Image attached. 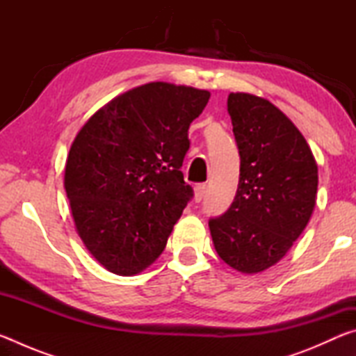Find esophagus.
Masks as SVG:
<instances>
[{"label": "esophagus", "mask_w": 356, "mask_h": 356, "mask_svg": "<svg viewBox=\"0 0 356 356\" xmlns=\"http://www.w3.org/2000/svg\"><path fill=\"white\" fill-rule=\"evenodd\" d=\"M206 191H207V185L206 184H197L195 186V200H196V202L202 201V197L206 196Z\"/></svg>", "instance_id": "esophagus-1"}]
</instances>
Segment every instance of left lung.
I'll use <instances>...</instances> for the list:
<instances>
[{"label":"left lung","instance_id":"left-lung-1","mask_svg":"<svg viewBox=\"0 0 356 356\" xmlns=\"http://www.w3.org/2000/svg\"><path fill=\"white\" fill-rule=\"evenodd\" d=\"M227 111L240 155L234 202L209 220L218 256L242 273L272 267L308 225L317 195V165L284 113L256 95L229 94Z\"/></svg>","mask_w":356,"mask_h":356}]
</instances>
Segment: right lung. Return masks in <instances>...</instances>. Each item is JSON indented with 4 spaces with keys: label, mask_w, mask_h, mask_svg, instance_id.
<instances>
[{
    "label": "right lung",
    "mask_w": 356,
    "mask_h": 356,
    "mask_svg": "<svg viewBox=\"0 0 356 356\" xmlns=\"http://www.w3.org/2000/svg\"><path fill=\"white\" fill-rule=\"evenodd\" d=\"M209 91L149 83L94 114L67 156L64 186L88 251L106 270L130 276L161 252L191 201L184 180L188 129Z\"/></svg>",
    "instance_id": "obj_1"
}]
</instances>
